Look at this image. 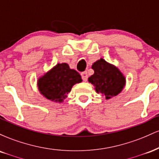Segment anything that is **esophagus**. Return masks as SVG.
Instances as JSON below:
<instances>
[{"label":"esophagus","instance_id":"obj_1","mask_svg":"<svg viewBox=\"0 0 159 159\" xmlns=\"http://www.w3.org/2000/svg\"><path fill=\"white\" fill-rule=\"evenodd\" d=\"M81 76H82V79H83L84 81H87V78H88V75H87V71L82 72Z\"/></svg>","mask_w":159,"mask_h":159}]
</instances>
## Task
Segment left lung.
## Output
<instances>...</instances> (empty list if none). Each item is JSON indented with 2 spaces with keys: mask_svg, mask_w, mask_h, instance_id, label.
Masks as SVG:
<instances>
[{
  "mask_svg": "<svg viewBox=\"0 0 159 159\" xmlns=\"http://www.w3.org/2000/svg\"><path fill=\"white\" fill-rule=\"evenodd\" d=\"M92 69L94 74L88 78V81L95 86L96 92L105 95L107 99L121 92L125 86V79L119 69L102 58L95 62Z\"/></svg>",
  "mask_w": 159,
  "mask_h": 159,
  "instance_id": "1",
  "label": "left lung"
}]
</instances>
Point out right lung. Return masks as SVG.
Returning a JSON list of instances; mask_svg holds the SVG:
<instances>
[{
    "mask_svg": "<svg viewBox=\"0 0 159 159\" xmlns=\"http://www.w3.org/2000/svg\"><path fill=\"white\" fill-rule=\"evenodd\" d=\"M81 81L79 73L69 69L67 63H58L38 80V87L40 93L48 99L61 102L72 86Z\"/></svg>",
    "mask_w": 159,
    "mask_h": 159,
    "instance_id": "1",
    "label": "right lung"
}]
</instances>
